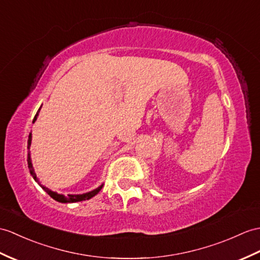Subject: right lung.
I'll list each match as a JSON object with an SVG mask.
<instances>
[{
    "label": "right lung",
    "mask_w": 260,
    "mask_h": 260,
    "mask_svg": "<svg viewBox=\"0 0 260 260\" xmlns=\"http://www.w3.org/2000/svg\"><path fill=\"white\" fill-rule=\"evenodd\" d=\"M42 107V106H41ZM41 107L40 110L38 111V113H36V115L33 119V122H35L36 118H38V115H39V112L41 111ZM31 141H32V134H29L28 136V141H27V146L29 147L31 146ZM27 165H28V168H29V172H31L33 178L36 180V182H39L38 178H36V174L34 173V170H33V166H32V161H31V156H29V152H28V155H27ZM102 187H99V188H96L95 190H92L89 192H86V194H82V195H68V196H63V195H59L57 194V192H54L52 190H50L47 188V187L45 186H42V188H43L48 195H50L53 199H55L56 202H59V203H75V202H82V201H86V199H89L94 197L95 195H98L100 190L102 189Z\"/></svg>",
    "instance_id": "add662e5"
}]
</instances>
